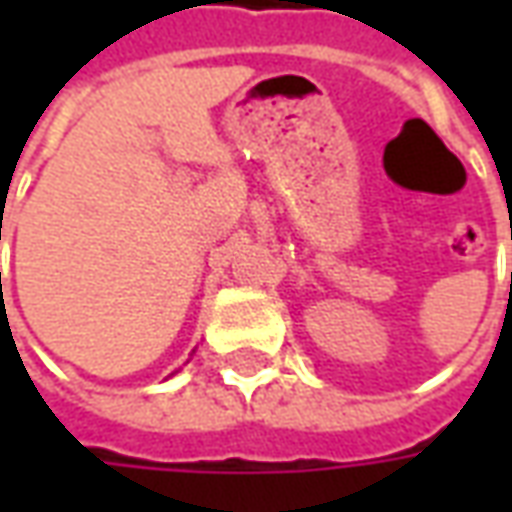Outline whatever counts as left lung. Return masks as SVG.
Instances as JSON below:
<instances>
[{"mask_svg": "<svg viewBox=\"0 0 512 512\" xmlns=\"http://www.w3.org/2000/svg\"><path fill=\"white\" fill-rule=\"evenodd\" d=\"M510 288H512V274H510Z\"/></svg>", "mask_w": 512, "mask_h": 512, "instance_id": "left-lung-1", "label": "left lung"}]
</instances>
